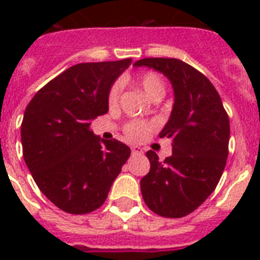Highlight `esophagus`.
<instances>
[{"mask_svg": "<svg viewBox=\"0 0 260 260\" xmlns=\"http://www.w3.org/2000/svg\"><path fill=\"white\" fill-rule=\"evenodd\" d=\"M131 150H132V154L134 155H142L143 154V148L140 146H132L131 147Z\"/></svg>", "mask_w": 260, "mask_h": 260, "instance_id": "1", "label": "esophagus"}]
</instances>
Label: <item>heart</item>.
Wrapping results in <instances>:
<instances>
[{
	"label": "heart",
	"instance_id": "1",
	"mask_svg": "<svg viewBox=\"0 0 260 260\" xmlns=\"http://www.w3.org/2000/svg\"><path fill=\"white\" fill-rule=\"evenodd\" d=\"M139 86L142 87V90L146 93L148 98H152L158 94H165V85H163L162 79L159 78V75L154 74V73H146L139 78ZM120 91H121V83H114L112 89L109 91V104L114 105L118 101L120 97ZM150 131V125L144 124V122H131L126 132L129 135L131 138L134 139H140Z\"/></svg>",
	"mask_w": 260,
	"mask_h": 260
}]
</instances>
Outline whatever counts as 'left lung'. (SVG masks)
Here are the masks:
<instances>
[{
    "label": "left lung",
    "mask_w": 260,
    "mask_h": 260,
    "mask_svg": "<svg viewBox=\"0 0 260 260\" xmlns=\"http://www.w3.org/2000/svg\"><path fill=\"white\" fill-rule=\"evenodd\" d=\"M135 67L162 73L174 91L169 121L159 136L170 138L173 155L159 162L147 152L150 173L140 181L147 206L159 216L183 217L216 189L228 158L230 118L210 81L179 59L146 58Z\"/></svg>",
    "instance_id": "8db88e82"
}]
</instances>
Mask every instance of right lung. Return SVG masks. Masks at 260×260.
<instances>
[{
  "label": "right lung",
  "instance_id": "right-lung-1",
  "mask_svg": "<svg viewBox=\"0 0 260 260\" xmlns=\"http://www.w3.org/2000/svg\"><path fill=\"white\" fill-rule=\"evenodd\" d=\"M131 63L75 64L39 90L24 112L26 167L42 193L67 213L98 209L129 158V147L95 136L90 124L108 112L110 89Z\"/></svg>",
  "mask_w": 260,
  "mask_h": 260
}]
</instances>
